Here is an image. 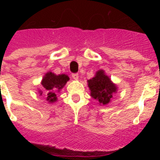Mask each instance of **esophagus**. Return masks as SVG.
<instances>
[{
    "label": "esophagus",
    "mask_w": 160,
    "mask_h": 160,
    "mask_svg": "<svg viewBox=\"0 0 160 160\" xmlns=\"http://www.w3.org/2000/svg\"><path fill=\"white\" fill-rule=\"evenodd\" d=\"M72 78H73L74 80H78V73H72Z\"/></svg>",
    "instance_id": "obj_1"
}]
</instances>
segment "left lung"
I'll return each mask as SVG.
<instances>
[{"instance_id": "1", "label": "left lung", "mask_w": 160, "mask_h": 160, "mask_svg": "<svg viewBox=\"0 0 160 160\" xmlns=\"http://www.w3.org/2000/svg\"><path fill=\"white\" fill-rule=\"evenodd\" d=\"M87 82L90 96L97 100L100 105H107L111 102L113 94L117 92L116 85L111 82L102 70L96 72L95 76Z\"/></svg>"}]
</instances>
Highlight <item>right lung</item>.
Masks as SVG:
<instances>
[{
    "label": "right lung",
    "mask_w": 160,
    "mask_h": 160,
    "mask_svg": "<svg viewBox=\"0 0 160 160\" xmlns=\"http://www.w3.org/2000/svg\"><path fill=\"white\" fill-rule=\"evenodd\" d=\"M69 80H70V78L66 74L56 75L50 71L46 73L42 81V87L47 96L46 101L49 102V103H53L57 101L56 92L60 91ZM39 93L42 95V91L39 90Z\"/></svg>",
    "instance_id": "add662e5"
}]
</instances>
